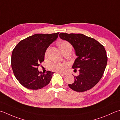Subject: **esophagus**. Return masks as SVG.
<instances>
[{
    "instance_id": "esophagus-1",
    "label": "esophagus",
    "mask_w": 120,
    "mask_h": 120,
    "mask_svg": "<svg viewBox=\"0 0 120 120\" xmlns=\"http://www.w3.org/2000/svg\"><path fill=\"white\" fill-rule=\"evenodd\" d=\"M58 73H59L60 74L62 75H67V73H62V72H58Z\"/></svg>"
}]
</instances>
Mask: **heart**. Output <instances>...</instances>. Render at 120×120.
Listing matches in <instances>:
<instances>
[{
  "mask_svg": "<svg viewBox=\"0 0 120 120\" xmlns=\"http://www.w3.org/2000/svg\"><path fill=\"white\" fill-rule=\"evenodd\" d=\"M59 46L60 49L61 50L63 51L68 47H72V45L69 42L66 41H62L59 42ZM48 48L47 49L45 52V56L47 55V53L48 51ZM69 66L68 63L66 62H55L51 64L49 66L50 69L52 70L53 71L58 72H64L66 70L67 68Z\"/></svg>",
  "mask_w": 120,
  "mask_h": 120,
  "instance_id": "obj_1",
  "label": "heart"
}]
</instances>
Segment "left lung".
Listing matches in <instances>:
<instances>
[{"label":"left lung","mask_w":120,"mask_h":120,"mask_svg":"<svg viewBox=\"0 0 120 120\" xmlns=\"http://www.w3.org/2000/svg\"><path fill=\"white\" fill-rule=\"evenodd\" d=\"M59 37L72 45L77 56L72 68L79 69V74L74 76L69 87L77 92L90 90L100 80L106 68L108 58L104 46L82 34L61 33Z\"/></svg>","instance_id":"left-lung-1"}]
</instances>
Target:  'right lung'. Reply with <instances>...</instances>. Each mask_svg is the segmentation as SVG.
<instances>
[{"label":"right lung","instance_id":"obj_1","mask_svg":"<svg viewBox=\"0 0 120 120\" xmlns=\"http://www.w3.org/2000/svg\"><path fill=\"white\" fill-rule=\"evenodd\" d=\"M59 33L36 34L23 39L13 49L11 67L19 83L29 90H37L47 85L53 72H39L38 67L44 61L49 45L58 38Z\"/></svg>","mask_w":120,"mask_h":120}]
</instances>
